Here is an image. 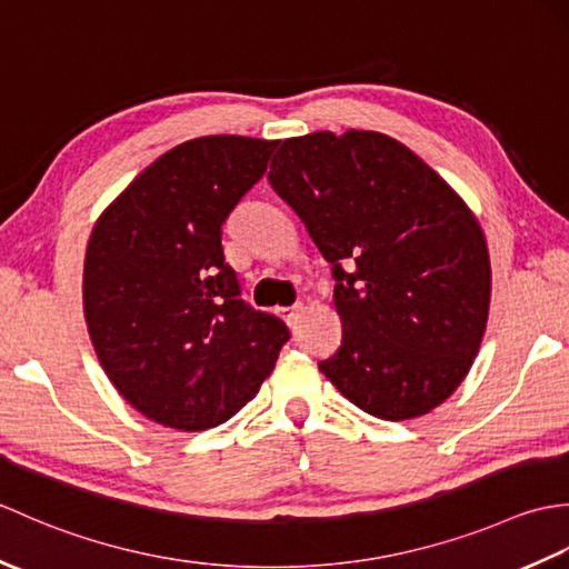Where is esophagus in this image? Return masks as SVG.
<instances>
[{"label": "esophagus", "mask_w": 569, "mask_h": 569, "mask_svg": "<svg viewBox=\"0 0 569 569\" xmlns=\"http://www.w3.org/2000/svg\"><path fill=\"white\" fill-rule=\"evenodd\" d=\"M278 312H281V318L288 322V325H291V328H293V325H298V320H300V312H303V306H291V308H281V310H278Z\"/></svg>", "instance_id": "34e87169"}]
</instances>
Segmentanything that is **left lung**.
<instances>
[{
    "label": "left lung",
    "mask_w": 569,
    "mask_h": 569,
    "mask_svg": "<svg viewBox=\"0 0 569 569\" xmlns=\"http://www.w3.org/2000/svg\"><path fill=\"white\" fill-rule=\"evenodd\" d=\"M271 188L332 263L342 345L320 371L381 420L450 398L487 330V239L462 198L379 131L286 139Z\"/></svg>",
    "instance_id": "1"
}]
</instances>
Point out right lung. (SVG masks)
Segmentation results:
<instances>
[{
  "instance_id": "1",
  "label": "right lung",
  "mask_w": 569,
  "mask_h": 569,
  "mask_svg": "<svg viewBox=\"0 0 569 569\" xmlns=\"http://www.w3.org/2000/svg\"><path fill=\"white\" fill-rule=\"evenodd\" d=\"M278 141L200 137L166 151L94 224L82 308L114 389L149 420L196 432L257 396L286 322L241 300L222 224Z\"/></svg>"
}]
</instances>
